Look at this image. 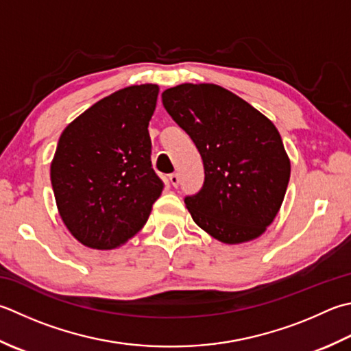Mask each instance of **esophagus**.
Returning <instances> with one entry per match:
<instances>
[{
    "instance_id": "esophagus-1",
    "label": "esophagus",
    "mask_w": 351,
    "mask_h": 351,
    "mask_svg": "<svg viewBox=\"0 0 351 351\" xmlns=\"http://www.w3.org/2000/svg\"><path fill=\"white\" fill-rule=\"evenodd\" d=\"M169 181H170L171 185H173V187H176V185L180 184V175H178V173H170L169 175Z\"/></svg>"
}]
</instances>
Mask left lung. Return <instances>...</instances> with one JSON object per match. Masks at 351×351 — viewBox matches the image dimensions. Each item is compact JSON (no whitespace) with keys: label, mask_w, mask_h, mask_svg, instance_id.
<instances>
[{"label":"left lung","mask_w":351,"mask_h":351,"mask_svg":"<svg viewBox=\"0 0 351 351\" xmlns=\"http://www.w3.org/2000/svg\"><path fill=\"white\" fill-rule=\"evenodd\" d=\"M162 105L202 156L201 190L185 196L193 221L223 243L263 234L285 199L291 162L277 128L228 89L184 84Z\"/></svg>","instance_id":"1"}]
</instances>
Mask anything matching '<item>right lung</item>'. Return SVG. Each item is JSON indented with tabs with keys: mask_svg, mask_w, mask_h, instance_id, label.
<instances>
[{
	"mask_svg": "<svg viewBox=\"0 0 351 351\" xmlns=\"http://www.w3.org/2000/svg\"><path fill=\"white\" fill-rule=\"evenodd\" d=\"M156 85H134L97 101L62 132L51 185L62 221L80 243L112 250L134 237L164 182L152 169L149 121Z\"/></svg>",
	"mask_w": 351,
	"mask_h": 351,
	"instance_id": "obj_1",
	"label": "right lung"
}]
</instances>
